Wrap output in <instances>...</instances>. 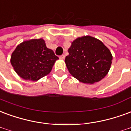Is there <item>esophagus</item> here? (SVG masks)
<instances>
[{
	"label": "esophagus",
	"instance_id": "1",
	"mask_svg": "<svg viewBox=\"0 0 131 131\" xmlns=\"http://www.w3.org/2000/svg\"><path fill=\"white\" fill-rule=\"evenodd\" d=\"M60 58L62 59V60H64V59L65 58V56H64V55H62V56H60Z\"/></svg>",
	"mask_w": 131,
	"mask_h": 131
}]
</instances>
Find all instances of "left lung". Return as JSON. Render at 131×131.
<instances>
[{
    "label": "left lung",
    "mask_w": 131,
    "mask_h": 131,
    "mask_svg": "<svg viewBox=\"0 0 131 131\" xmlns=\"http://www.w3.org/2000/svg\"><path fill=\"white\" fill-rule=\"evenodd\" d=\"M65 58L69 73L80 82L94 84L107 75L112 56L102 41L91 36L78 37L71 43Z\"/></svg>",
    "instance_id": "left-lung-1"
}]
</instances>
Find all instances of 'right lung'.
<instances>
[{
  "instance_id": "right-lung-1",
  "label": "right lung",
  "mask_w": 131,
  "mask_h": 131,
  "mask_svg": "<svg viewBox=\"0 0 131 131\" xmlns=\"http://www.w3.org/2000/svg\"><path fill=\"white\" fill-rule=\"evenodd\" d=\"M58 59L41 38L24 41L19 44L12 53L10 62L21 78L37 81L51 72Z\"/></svg>"
}]
</instances>
